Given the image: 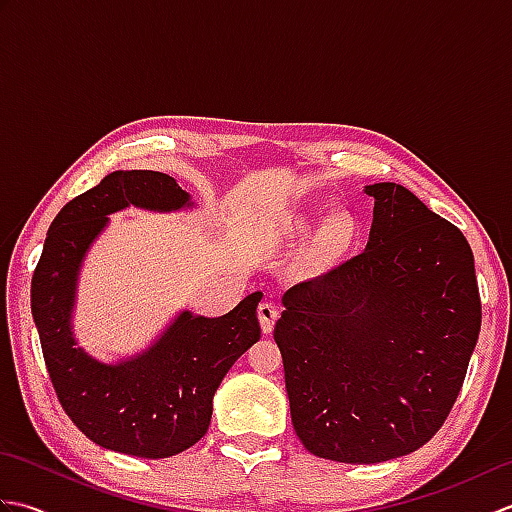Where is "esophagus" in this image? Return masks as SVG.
<instances>
[{"label": "esophagus", "mask_w": 512, "mask_h": 512, "mask_svg": "<svg viewBox=\"0 0 512 512\" xmlns=\"http://www.w3.org/2000/svg\"><path fill=\"white\" fill-rule=\"evenodd\" d=\"M257 317H259V323H262V332L270 334V332H273V328H275V321L279 317V310H277V306H273V303L264 301V303H259Z\"/></svg>", "instance_id": "34e87169"}]
</instances>
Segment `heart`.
I'll use <instances>...</instances> for the list:
<instances>
[{
	"label": "heart",
	"instance_id": "b5f03b06",
	"mask_svg": "<svg viewBox=\"0 0 512 512\" xmlns=\"http://www.w3.org/2000/svg\"><path fill=\"white\" fill-rule=\"evenodd\" d=\"M345 237H347V224L345 222H334L330 226V231H328V244L339 246Z\"/></svg>",
	"mask_w": 512,
	"mask_h": 512
}]
</instances>
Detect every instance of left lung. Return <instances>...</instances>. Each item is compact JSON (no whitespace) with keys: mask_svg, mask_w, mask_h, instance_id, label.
I'll return each instance as SVG.
<instances>
[{"mask_svg":"<svg viewBox=\"0 0 512 512\" xmlns=\"http://www.w3.org/2000/svg\"><path fill=\"white\" fill-rule=\"evenodd\" d=\"M361 255L286 290L275 341L292 427L312 455L376 464L427 444L458 398L482 325L473 250L396 182Z\"/></svg>","mask_w":512,"mask_h":512,"instance_id":"8db88e82","label":"left lung"}]
</instances>
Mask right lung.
I'll return each instance as SVG.
<instances>
[{"label": "right lung", "mask_w": 512, "mask_h": 512, "mask_svg": "<svg viewBox=\"0 0 512 512\" xmlns=\"http://www.w3.org/2000/svg\"><path fill=\"white\" fill-rule=\"evenodd\" d=\"M129 206L156 213L193 209L178 182L160 171H114L54 217L32 275L30 308L63 411L92 442L136 458H171L193 447L213 413L228 369L259 341L253 292L222 317L180 310L147 350L103 363L76 347L72 314L81 266L110 215Z\"/></svg>", "instance_id": "1"}]
</instances>
